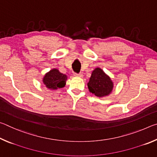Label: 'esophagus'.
<instances>
[{"mask_svg": "<svg viewBox=\"0 0 157 157\" xmlns=\"http://www.w3.org/2000/svg\"><path fill=\"white\" fill-rule=\"evenodd\" d=\"M74 75L75 77H78V78H82L83 77V74L82 73H75Z\"/></svg>", "mask_w": 157, "mask_h": 157, "instance_id": "1", "label": "esophagus"}]
</instances>
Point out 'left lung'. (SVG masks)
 I'll list each match as a JSON object with an SVG mask.
<instances>
[{
    "instance_id": "8db88e82",
    "label": "left lung",
    "mask_w": 157,
    "mask_h": 157,
    "mask_svg": "<svg viewBox=\"0 0 157 157\" xmlns=\"http://www.w3.org/2000/svg\"><path fill=\"white\" fill-rule=\"evenodd\" d=\"M87 86L89 91L95 96L102 98L107 96L112 92L113 82L103 70L100 68H95L92 71Z\"/></svg>"
}]
</instances>
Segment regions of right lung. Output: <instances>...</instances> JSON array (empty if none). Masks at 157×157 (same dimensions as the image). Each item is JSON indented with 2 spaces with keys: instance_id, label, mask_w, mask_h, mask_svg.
<instances>
[{
  "instance_id": "obj_1",
  "label": "right lung",
  "mask_w": 157,
  "mask_h": 157,
  "mask_svg": "<svg viewBox=\"0 0 157 157\" xmlns=\"http://www.w3.org/2000/svg\"><path fill=\"white\" fill-rule=\"evenodd\" d=\"M67 76L59 72L57 68H53L45 74L43 78V83L46 88L51 90H57L58 88L65 86Z\"/></svg>"
}]
</instances>
